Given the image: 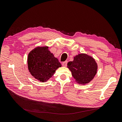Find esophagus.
Wrapping results in <instances>:
<instances>
[{
	"label": "esophagus",
	"mask_w": 122,
	"mask_h": 122,
	"mask_svg": "<svg viewBox=\"0 0 122 122\" xmlns=\"http://www.w3.org/2000/svg\"><path fill=\"white\" fill-rule=\"evenodd\" d=\"M62 64V66H63L66 67L67 65V61H64V62H63Z\"/></svg>",
	"instance_id": "1"
}]
</instances>
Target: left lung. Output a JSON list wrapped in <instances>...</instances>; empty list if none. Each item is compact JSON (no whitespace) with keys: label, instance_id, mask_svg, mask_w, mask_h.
<instances>
[{"label":"left lung","instance_id":"obj_1","mask_svg":"<svg viewBox=\"0 0 122 122\" xmlns=\"http://www.w3.org/2000/svg\"><path fill=\"white\" fill-rule=\"evenodd\" d=\"M67 67L76 82L82 85L92 80L98 69L97 64L94 58L84 53L74 57L73 61L68 63Z\"/></svg>","mask_w":122,"mask_h":122}]
</instances>
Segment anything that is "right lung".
<instances>
[{
    "label": "right lung",
    "mask_w": 122,
    "mask_h": 122,
    "mask_svg": "<svg viewBox=\"0 0 122 122\" xmlns=\"http://www.w3.org/2000/svg\"><path fill=\"white\" fill-rule=\"evenodd\" d=\"M28 70L38 81L47 82L54 75L60 63L48 50V46L37 47L30 52L28 59Z\"/></svg>",
    "instance_id": "right-lung-1"
}]
</instances>
